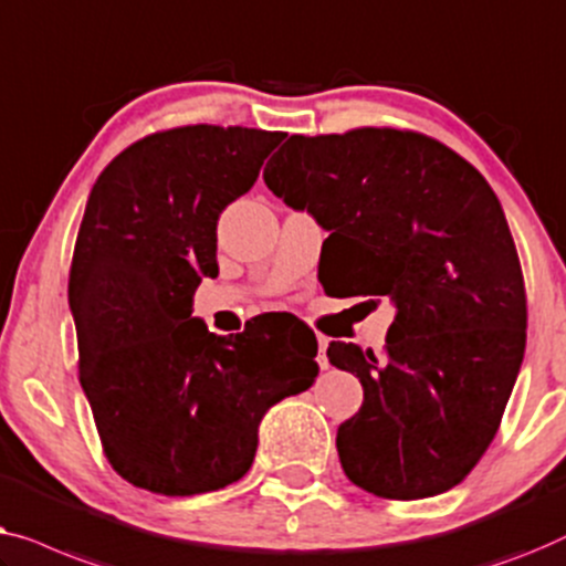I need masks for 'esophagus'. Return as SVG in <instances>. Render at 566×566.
Here are the masks:
<instances>
[{"instance_id": "34e87169", "label": "esophagus", "mask_w": 566, "mask_h": 566, "mask_svg": "<svg viewBox=\"0 0 566 566\" xmlns=\"http://www.w3.org/2000/svg\"><path fill=\"white\" fill-rule=\"evenodd\" d=\"M325 348H328V338H317V364H321V369H328V356H325Z\"/></svg>"}]
</instances>
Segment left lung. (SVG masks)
<instances>
[{
	"label": "left lung",
	"mask_w": 566,
	"mask_h": 566,
	"mask_svg": "<svg viewBox=\"0 0 566 566\" xmlns=\"http://www.w3.org/2000/svg\"><path fill=\"white\" fill-rule=\"evenodd\" d=\"M264 181L328 230L340 294L389 297L385 352L333 340L364 402L340 423L348 480L387 500L451 490L495 439L525 352V286L505 212L472 164L423 133L290 135Z\"/></svg>",
	"instance_id": "obj_1"
}]
</instances>
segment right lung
<instances>
[{
	"instance_id": "1",
	"label": "right lung",
	"mask_w": 566,
	"mask_h": 566,
	"mask_svg": "<svg viewBox=\"0 0 566 566\" xmlns=\"http://www.w3.org/2000/svg\"><path fill=\"white\" fill-rule=\"evenodd\" d=\"M284 133L185 125L135 140L94 181L69 274L78 381L117 474L187 497L238 482L259 423L317 377L313 331L214 336L192 317L218 274V218Z\"/></svg>"
}]
</instances>
